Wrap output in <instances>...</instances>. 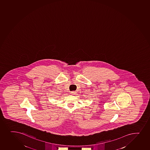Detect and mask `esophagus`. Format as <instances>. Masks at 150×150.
Returning a JSON list of instances; mask_svg holds the SVG:
<instances>
[{
    "instance_id": "obj_1",
    "label": "esophagus",
    "mask_w": 150,
    "mask_h": 150,
    "mask_svg": "<svg viewBox=\"0 0 150 150\" xmlns=\"http://www.w3.org/2000/svg\"><path fill=\"white\" fill-rule=\"evenodd\" d=\"M71 95H75L76 94V92L74 91H72L71 92Z\"/></svg>"
}]
</instances>
